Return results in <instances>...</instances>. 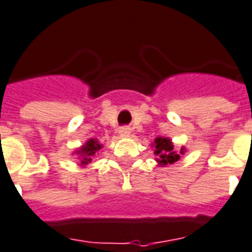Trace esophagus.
Instances as JSON below:
<instances>
[{
	"label": "esophagus",
	"instance_id": "34e87169",
	"mask_svg": "<svg viewBox=\"0 0 252 252\" xmlns=\"http://www.w3.org/2000/svg\"><path fill=\"white\" fill-rule=\"evenodd\" d=\"M119 135H121V137H129L130 135L129 126H122V127L119 129Z\"/></svg>",
	"mask_w": 252,
	"mask_h": 252
}]
</instances>
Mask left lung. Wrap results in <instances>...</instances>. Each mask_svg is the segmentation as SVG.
Instances as JSON below:
<instances>
[{
  "label": "left lung",
  "instance_id": "8db88e82",
  "mask_svg": "<svg viewBox=\"0 0 252 252\" xmlns=\"http://www.w3.org/2000/svg\"><path fill=\"white\" fill-rule=\"evenodd\" d=\"M155 155L158 156L156 161H158L161 167L167 165V164H174L175 161H178L180 156L174 151V145H172V141L167 138V137H158L155 142ZM180 153L183 155L185 153V148L180 149Z\"/></svg>",
  "mask_w": 252,
  "mask_h": 252
}]
</instances>
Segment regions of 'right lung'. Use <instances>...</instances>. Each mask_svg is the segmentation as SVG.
Masks as SVG:
<instances>
[{"label": "right lung", "mask_w": 252, "mask_h": 252, "mask_svg": "<svg viewBox=\"0 0 252 252\" xmlns=\"http://www.w3.org/2000/svg\"><path fill=\"white\" fill-rule=\"evenodd\" d=\"M103 145L99 144V141L94 140V138H91L85 142V145H83L80 149H78L76 153H77L80 158H81V165H87L92 160H94V155H97V152L100 151Z\"/></svg>", "instance_id": "obj_1"}]
</instances>
